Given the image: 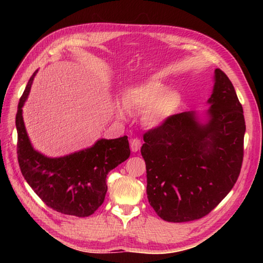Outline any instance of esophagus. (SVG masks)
Returning <instances> with one entry per match:
<instances>
[{"label":"esophagus","mask_w":263,"mask_h":263,"mask_svg":"<svg viewBox=\"0 0 263 263\" xmlns=\"http://www.w3.org/2000/svg\"><path fill=\"white\" fill-rule=\"evenodd\" d=\"M130 147H131V150H132L133 153H137L138 150H140V147H141V141L139 140L138 138L132 139V140H131V143H130Z\"/></svg>","instance_id":"34e87169"}]
</instances>
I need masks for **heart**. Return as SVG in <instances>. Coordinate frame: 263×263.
I'll return each mask as SVG.
<instances>
[{
  "label": "heart",
  "mask_w": 263,
  "mask_h": 263,
  "mask_svg": "<svg viewBox=\"0 0 263 263\" xmlns=\"http://www.w3.org/2000/svg\"><path fill=\"white\" fill-rule=\"evenodd\" d=\"M183 105L178 91L158 80H149L126 89L123 103L116 104V114L125 119L128 113H142V122L148 127H159L174 116Z\"/></svg>",
  "instance_id": "obj_1"
}]
</instances>
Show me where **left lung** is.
Here are the masks:
<instances>
[{
	"label": "left lung",
	"instance_id": "8db88e82",
	"mask_svg": "<svg viewBox=\"0 0 263 263\" xmlns=\"http://www.w3.org/2000/svg\"><path fill=\"white\" fill-rule=\"evenodd\" d=\"M206 120L175 114L143 135L147 195L161 219L191 221L208 215L230 193L243 161L245 121L233 83L215 70Z\"/></svg>",
	"mask_w": 263,
	"mask_h": 263
}]
</instances>
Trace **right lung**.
Here are the masks:
<instances>
[{"label": "right lung", "mask_w": 263, "mask_h": 263, "mask_svg": "<svg viewBox=\"0 0 263 263\" xmlns=\"http://www.w3.org/2000/svg\"><path fill=\"white\" fill-rule=\"evenodd\" d=\"M37 71L27 83L15 116L16 154L21 173L49 208L64 215L88 217L104 202L108 172L130 157L127 137L99 139L90 148L59 158H49L36 152L27 135L22 107Z\"/></svg>", "instance_id": "1"}]
</instances>
